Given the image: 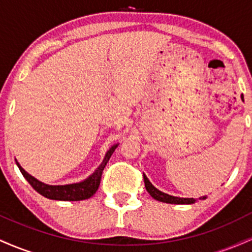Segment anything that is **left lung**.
I'll list each match as a JSON object with an SVG mask.
<instances>
[{
    "instance_id": "1",
    "label": "left lung",
    "mask_w": 252,
    "mask_h": 252,
    "mask_svg": "<svg viewBox=\"0 0 252 252\" xmlns=\"http://www.w3.org/2000/svg\"><path fill=\"white\" fill-rule=\"evenodd\" d=\"M143 180H144V186H146L147 192H148L153 198L158 201L167 202V204H193V202L196 201L195 199L193 198H179V196H173V195L167 194V193L161 192V190H158L156 187L153 186L152 182L148 180V178H147L144 174H143ZM199 199H206V196H201V198Z\"/></svg>"
}]
</instances>
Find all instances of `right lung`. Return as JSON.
Wrapping results in <instances>:
<instances>
[{
  "instance_id": "obj_1",
  "label": "right lung",
  "mask_w": 252,
  "mask_h": 252,
  "mask_svg": "<svg viewBox=\"0 0 252 252\" xmlns=\"http://www.w3.org/2000/svg\"><path fill=\"white\" fill-rule=\"evenodd\" d=\"M118 147V143L114 144V146L106 152L105 156H104L103 162L99 164V167L92 173L89 178L85 180L76 182V184L70 185H46L43 182L39 181L37 179L28 174L26 170L20 166V163L16 161L17 167H19L20 172L25 176V179L31 184V186L36 190L37 193L46 196L48 199H53V200H63V201H78V200H85V199L91 198L92 195L96 193L100 184V178H102V173L104 168H105L106 163L111 158L112 153L115 152Z\"/></svg>"
}]
</instances>
